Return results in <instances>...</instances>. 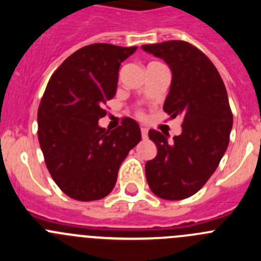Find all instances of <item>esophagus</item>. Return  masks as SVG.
Returning <instances> with one entry per match:
<instances>
[{
  "instance_id": "obj_1",
  "label": "esophagus",
  "mask_w": 261,
  "mask_h": 261,
  "mask_svg": "<svg viewBox=\"0 0 261 261\" xmlns=\"http://www.w3.org/2000/svg\"><path fill=\"white\" fill-rule=\"evenodd\" d=\"M141 136H142V138H147V129L146 128H141Z\"/></svg>"
}]
</instances>
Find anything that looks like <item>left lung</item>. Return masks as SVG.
Instances as JSON below:
<instances>
[{
    "label": "left lung",
    "instance_id": "1",
    "mask_svg": "<svg viewBox=\"0 0 261 261\" xmlns=\"http://www.w3.org/2000/svg\"><path fill=\"white\" fill-rule=\"evenodd\" d=\"M171 69V86L163 111L183 119L181 133L168 141L150 129L158 153L145 165L153 193L165 200H183L204 187L220 165L232 128L226 87L213 62L192 44L181 40L142 45Z\"/></svg>",
    "mask_w": 261,
    "mask_h": 261
}]
</instances>
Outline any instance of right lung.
Returning <instances> with one entry per match:
<instances>
[{"label": "right lung", "instance_id": "add662e5", "mask_svg": "<svg viewBox=\"0 0 261 261\" xmlns=\"http://www.w3.org/2000/svg\"><path fill=\"white\" fill-rule=\"evenodd\" d=\"M137 47L96 43L81 48L50 77L38 111V137L48 171L69 197L100 200L114 190L119 168L141 141L135 120L114 130L99 126L116 94L121 62Z\"/></svg>", "mask_w": 261, "mask_h": 261}]
</instances>
